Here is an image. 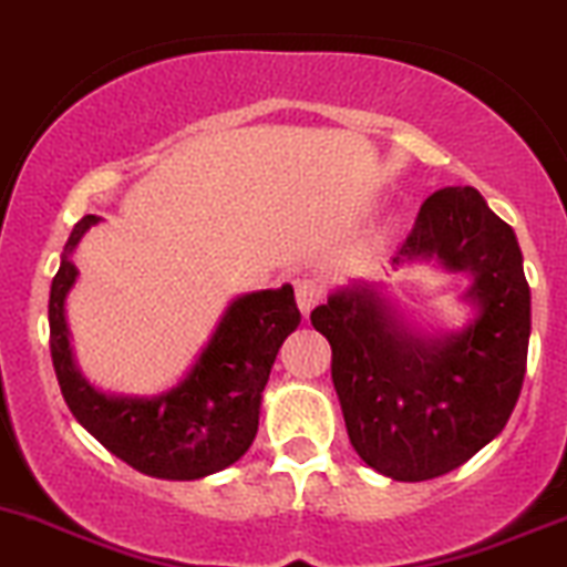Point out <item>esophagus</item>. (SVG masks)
I'll use <instances>...</instances> for the list:
<instances>
[{
	"instance_id": "esophagus-1",
	"label": "esophagus",
	"mask_w": 567,
	"mask_h": 567,
	"mask_svg": "<svg viewBox=\"0 0 567 567\" xmlns=\"http://www.w3.org/2000/svg\"><path fill=\"white\" fill-rule=\"evenodd\" d=\"M323 296H327V288H323V282H318V279H301V282L296 285V305H299V310L305 312V316H310V312L321 305Z\"/></svg>"
}]
</instances>
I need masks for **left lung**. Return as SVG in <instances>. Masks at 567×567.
<instances>
[{
    "label": "left lung",
    "mask_w": 567,
    "mask_h": 567,
    "mask_svg": "<svg viewBox=\"0 0 567 567\" xmlns=\"http://www.w3.org/2000/svg\"><path fill=\"white\" fill-rule=\"evenodd\" d=\"M471 271L480 316L460 334L417 338L373 288L338 290L310 321L332 346V382L354 452L379 474L423 482L468 463L504 430L526 373L532 305L524 257L471 185L435 190L393 262Z\"/></svg>",
    "instance_id": "left-lung-1"
}]
</instances>
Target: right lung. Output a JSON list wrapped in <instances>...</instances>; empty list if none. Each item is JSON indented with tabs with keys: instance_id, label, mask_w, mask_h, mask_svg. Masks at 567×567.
Returning a JSON list of instances; mask_svg holds the SVG:
<instances>
[{
	"instance_id": "add662e5",
	"label": "right lung",
	"mask_w": 567,
	"mask_h": 567,
	"mask_svg": "<svg viewBox=\"0 0 567 567\" xmlns=\"http://www.w3.org/2000/svg\"><path fill=\"white\" fill-rule=\"evenodd\" d=\"M96 221L85 216L71 229L49 293V349L65 404L107 452L141 474L202 480L229 468L255 441L268 373L279 346L301 321L293 288L282 285L235 299L194 371L168 393L104 395L76 371L65 327V293L76 279L71 251Z\"/></svg>"
}]
</instances>
